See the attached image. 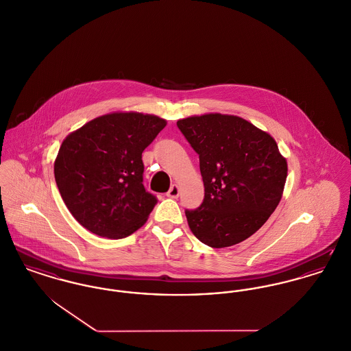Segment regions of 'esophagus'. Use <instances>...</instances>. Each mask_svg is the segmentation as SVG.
Segmentation results:
<instances>
[{"label": "esophagus", "instance_id": "obj_1", "mask_svg": "<svg viewBox=\"0 0 351 351\" xmlns=\"http://www.w3.org/2000/svg\"><path fill=\"white\" fill-rule=\"evenodd\" d=\"M167 196L171 197V199H176L179 196V186H178V184H172L171 186L169 191L167 192Z\"/></svg>", "mask_w": 351, "mask_h": 351}]
</instances>
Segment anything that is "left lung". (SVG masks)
I'll return each instance as SVG.
<instances>
[{
	"mask_svg": "<svg viewBox=\"0 0 351 351\" xmlns=\"http://www.w3.org/2000/svg\"><path fill=\"white\" fill-rule=\"evenodd\" d=\"M178 127L199 155L206 192L202 206L186 210L192 233L212 247L247 240L284 192L288 165L276 141L234 115L189 117Z\"/></svg>",
	"mask_w": 351,
	"mask_h": 351,
	"instance_id": "8db88e82",
	"label": "left lung"
}]
</instances>
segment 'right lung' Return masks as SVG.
I'll return each instance as SVG.
<instances>
[{
  "label": "right lung",
  "mask_w": 351,
  "mask_h": 351,
  "mask_svg": "<svg viewBox=\"0 0 351 351\" xmlns=\"http://www.w3.org/2000/svg\"><path fill=\"white\" fill-rule=\"evenodd\" d=\"M165 124L155 115L112 112L66 136L54 176L82 227L101 237L123 239L145 224L158 199L143 186L142 152Z\"/></svg>",
  "instance_id": "1"
}]
</instances>
